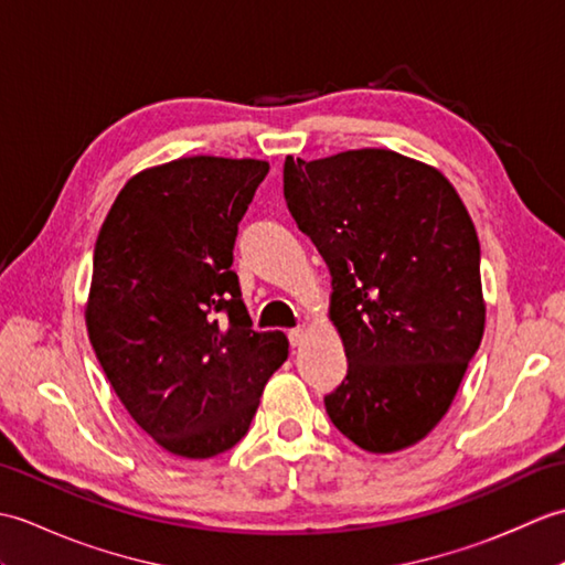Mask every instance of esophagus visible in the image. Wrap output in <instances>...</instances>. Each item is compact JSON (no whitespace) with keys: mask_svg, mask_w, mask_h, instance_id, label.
I'll use <instances>...</instances> for the list:
<instances>
[{"mask_svg":"<svg viewBox=\"0 0 565 565\" xmlns=\"http://www.w3.org/2000/svg\"><path fill=\"white\" fill-rule=\"evenodd\" d=\"M303 338H306V330L303 328H294V330H289V342H291V347H298L303 342Z\"/></svg>","mask_w":565,"mask_h":565,"instance_id":"esophagus-1","label":"esophagus"}]
</instances>
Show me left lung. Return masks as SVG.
<instances>
[{
    "label": "left lung",
    "instance_id": "8db88e82",
    "mask_svg": "<svg viewBox=\"0 0 565 565\" xmlns=\"http://www.w3.org/2000/svg\"><path fill=\"white\" fill-rule=\"evenodd\" d=\"M284 199L332 274L347 376L326 411L347 439L391 454L449 411L486 326L481 245L456 189L393 150L286 158Z\"/></svg>",
    "mask_w": 565,
    "mask_h": 565
}]
</instances>
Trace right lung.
<instances>
[{"mask_svg":"<svg viewBox=\"0 0 565 565\" xmlns=\"http://www.w3.org/2000/svg\"><path fill=\"white\" fill-rule=\"evenodd\" d=\"M267 172L206 154L152 167L121 189L94 247V354L138 427L184 459L233 449L289 356L281 332L252 330L231 269Z\"/></svg>","mask_w":565,"mask_h":565,"instance_id":"add662e5","label":"right lung"}]
</instances>
